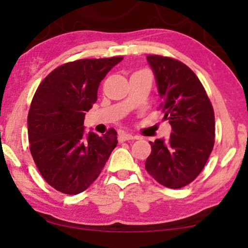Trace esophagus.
Masks as SVG:
<instances>
[{
    "label": "esophagus",
    "instance_id": "34e87169",
    "mask_svg": "<svg viewBox=\"0 0 248 248\" xmlns=\"http://www.w3.org/2000/svg\"><path fill=\"white\" fill-rule=\"evenodd\" d=\"M133 139H137V138H135L133 134L127 133V132H121V133L118 134V140H120V142L130 141V140H133Z\"/></svg>",
    "mask_w": 248,
    "mask_h": 248
}]
</instances>
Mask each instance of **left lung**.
<instances>
[{"instance_id":"1","label":"left lung","mask_w":248,"mask_h":248,"mask_svg":"<svg viewBox=\"0 0 248 248\" xmlns=\"http://www.w3.org/2000/svg\"><path fill=\"white\" fill-rule=\"evenodd\" d=\"M161 110L171 125L168 140L150 142L145 169L159 184L181 188L198 177L215 144V111L202 83L184 63L149 55Z\"/></svg>"}]
</instances>
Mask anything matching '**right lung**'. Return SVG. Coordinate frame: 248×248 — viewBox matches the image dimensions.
Returning a JSON list of instances; mask_svg holds the SVG:
<instances>
[{
  "mask_svg": "<svg viewBox=\"0 0 248 248\" xmlns=\"http://www.w3.org/2000/svg\"><path fill=\"white\" fill-rule=\"evenodd\" d=\"M123 57L74 61L52 71L39 84L28 114L33 161L44 179L76 195L96 181L117 145V132L86 133V111L97 101L101 80Z\"/></svg>",
  "mask_w": 248,
  "mask_h": 248,
  "instance_id": "obj_1",
  "label": "right lung"
}]
</instances>
